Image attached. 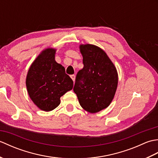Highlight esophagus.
Returning <instances> with one entry per match:
<instances>
[{
  "mask_svg": "<svg viewBox=\"0 0 158 158\" xmlns=\"http://www.w3.org/2000/svg\"><path fill=\"white\" fill-rule=\"evenodd\" d=\"M70 78L73 79V81H75V75H70Z\"/></svg>",
  "mask_w": 158,
  "mask_h": 158,
  "instance_id": "1",
  "label": "esophagus"
}]
</instances>
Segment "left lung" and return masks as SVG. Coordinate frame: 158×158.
<instances>
[{
	"label": "left lung",
	"instance_id": "obj_1",
	"mask_svg": "<svg viewBox=\"0 0 158 158\" xmlns=\"http://www.w3.org/2000/svg\"><path fill=\"white\" fill-rule=\"evenodd\" d=\"M83 68L77 73L73 91L83 109L95 113L106 108L117 89L118 76L116 68L98 47L81 45Z\"/></svg>",
	"mask_w": 158,
	"mask_h": 158
}]
</instances>
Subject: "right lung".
<instances>
[{
  "label": "right lung",
  "mask_w": 158,
  "mask_h": 158,
  "mask_svg": "<svg viewBox=\"0 0 158 158\" xmlns=\"http://www.w3.org/2000/svg\"><path fill=\"white\" fill-rule=\"evenodd\" d=\"M56 49H46L30 67L26 88L31 100L40 109L50 111L60 103V97L73 89V81L64 67L55 60Z\"/></svg>",
  "instance_id": "right-lung-1"
}]
</instances>
